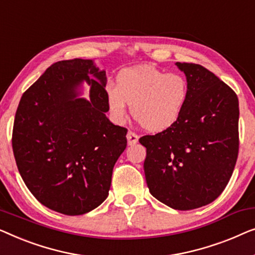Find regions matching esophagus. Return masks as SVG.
<instances>
[{"label": "esophagus", "instance_id": "obj_1", "mask_svg": "<svg viewBox=\"0 0 255 255\" xmlns=\"http://www.w3.org/2000/svg\"><path fill=\"white\" fill-rule=\"evenodd\" d=\"M127 141H128V145H135L136 143L138 142V135L132 131H128Z\"/></svg>", "mask_w": 255, "mask_h": 255}]
</instances>
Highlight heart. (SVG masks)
<instances>
[{
    "label": "heart",
    "mask_w": 255,
    "mask_h": 255,
    "mask_svg": "<svg viewBox=\"0 0 255 255\" xmlns=\"http://www.w3.org/2000/svg\"><path fill=\"white\" fill-rule=\"evenodd\" d=\"M188 82L180 74L170 73L150 64L125 69L117 85L105 88V99L112 119L124 123L131 106L134 119L143 129L160 132L171 128L184 112L188 100Z\"/></svg>",
    "instance_id": "1"
}]
</instances>
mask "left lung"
I'll use <instances>...</instances> for the list:
<instances>
[{
    "mask_svg": "<svg viewBox=\"0 0 255 255\" xmlns=\"http://www.w3.org/2000/svg\"><path fill=\"white\" fill-rule=\"evenodd\" d=\"M189 96L171 128L145 135L144 173L153 198L178 210L209 204L222 194L238 157L239 103L232 89L195 63L177 62Z\"/></svg>",
    "mask_w": 255,
    "mask_h": 255,
    "instance_id": "8db88e82",
    "label": "left lung"
}]
</instances>
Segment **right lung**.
Segmentation results:
<instances>
[{"label":"right lung","instance_id":"add662e5","mask_svg":"<svg viewBox=\"0 0 255 255\" xmlns=\"http://www.w3.org/2000/svg\"><path fill=\"white\" fill-rule=\"evenodd\" d=\"M85 81L89 99L80 97ZM106 71L92 60L52 64L21 96L12 130L20 177L41 204L87 214L109 195L127 129L107 119Z\"/></svg>","mask_w":255,"mask_h":255}]
</instances>
